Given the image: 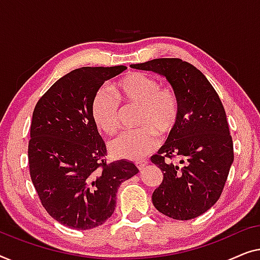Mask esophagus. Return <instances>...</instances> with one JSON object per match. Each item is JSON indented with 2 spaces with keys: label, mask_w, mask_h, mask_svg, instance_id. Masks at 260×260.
I'll list each match as a JSON object with an SVG mask.
<instances>
[{
  "label": "esophagus",
  "mask_w": 260,
  "mask_h": 260,
  "mask_svg": "<svg viewBox=\"0 0 260 260\" xmlns=\"http://www.w3.org/2000/svg\"><path fill=\"white\" fill-rule=\"evenodd\" d=\"M147 162H148V160H146V159L140 160V161L137 162V166H138L139 170H144V167L147 165Z\"/></svg>",
  "instance_id": "34e87169"
}]
</instances>
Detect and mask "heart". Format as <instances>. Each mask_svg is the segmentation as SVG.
Segmentation results:
<instances>
[{"mask_svg": "<svg viewBox=\"0 0 260 260\" xmlns=\"http://www.w3.org/2000/svg\"><path fill=\"white\" fill-rule=\"evenodd\" d=\"M114 95L106 88L94 94L90 114L95 125L107 134H114L121 122V108L139 107L137 125L140 128L120 134L109 144L116 158L139 160L158 147L159 138H167L178 127L181 106L177 92L161 87L153 76L144 73H129L114 85Z\"/></svg>", "mask_w": 260, "mask_h": 260, "instance_id": "1", "label": "heart"}]
</instances>
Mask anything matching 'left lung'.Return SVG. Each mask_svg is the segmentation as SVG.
<instances>
[{
	"instance_id": "obj_1",
	"label": "left lung",
	"mask_w": 260,
	"mask_h": 260,
	"mask_svg": "<svg viewBox=\"0 0 260 260\" xmlns=\"http://www.w3.org/2000/svg\"><path fill=\"white\" fill-rule=\"evenodd\" d=\"M132 68L164 75L177 92L178 127L151 161L162 172L152 202L162 214L189 220L220 198L235 159L226 113L213 86L199 69L180 58H154ZM181 159V165L173 164Z\"/></svg>"
}]
</instances>
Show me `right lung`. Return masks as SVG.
Returning a JSON list of instances; mask_svg holds the SVG:
<instances>
[{"label": "right lung", "instance_id": "obj_1", "mask_svg": "<svg viewBox=\"0 0 260 260\" xmlns=\"http://www.w3.org/2000/svg\"><path fill=\"white\" fill-rule=\"evenodd\" d=\"M125 69H74L39 99L32 112L29 173L42 206L67 228L104 224L115 210L121 182L139 172L126 160L106 161V144L90 114L94 94Z\"/></svg>", "mask_w": 260, "mask_h": 260}]
</instances>
